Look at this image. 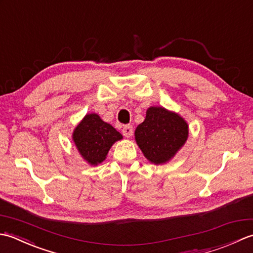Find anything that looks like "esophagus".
<instances>
[{"label":"esophagus","instance_id":"esophagus-1","mask_svg":"<svg viewBox=\"0 0 253 253\" xmlns=\"http://www.w3.org/2000/svg\"><path fill=\"white\" fill-rule=\"evenodd\" d=\"M122 132L126 138H130L132 136V133H133V129H132V127L130 125H127V126L123 127Z\"/></svg>","mask_w":253,"mask_h":253}]
</instances>
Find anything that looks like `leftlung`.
<instances>
[{"mask_svg":"<svg viewBox=\"0 0 253 253\" xmlns=\"http://www.w3.org/2000/svg\"><path fill=\"white\" fill-rule=\"evenodd\" d=\"M189 126L178 113L163 106H150L146 120L135 130V139L143 155L150 163H168L184 147Z\"/></svg>","mask_w":253,"mask_h":253,"instance_id":"8db88e82","label":"left lung"}]
</instances>
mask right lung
Returning a JSON list of instances; mask_svg holds the SVG:
<instances>
[{
    "mask_svg": "<svg viewBox=\"0 0 253 253\" xmlns=\"http://www.w3.org/2000/svg\"><path fill=\"white\" fill-rule=\"evenodd\" d=\"M72 138L82 158L95 166L103 162L111 147L123 136L98 114L89 113L75 127Z\"/></svg>",
    "mask_w": 253,
    "mask_h": 253,
    "instance_id": "add662e5",
    "label": "right lung"
}]
</instances>
